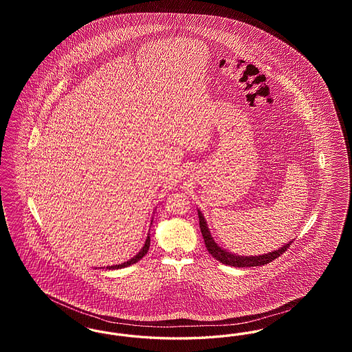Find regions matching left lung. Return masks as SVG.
Segmentation results:
<instances>
[{
  "label": "left lung",
  "mask_w": 352,
  "mask_h": 352,
  "mask_svg": "<svg viewBox=\"0 0 352 352\" xmlns=\"http://www.w3.org/2000/svg\"><path fill=\"white\" fill-rule=\"evenodd\" d=\"M198 218H199V226H201V236L204 239V244L207 251L211 253V256L214 258H217L219 263L226 264V265H231L236 268H251V267H261L269 264L270 261L276 260L278 256H281L293 241H289L287 244H284L281 248H278L277 251L269 252L264 254H258V256H239L231 252H227L223 250L221 247H219L218 243H215L214 237L210 234L207 221L203 217L201 210H198Z\"/></svg>",
  "instance_id": "left-lung-1"
}]
</instances>
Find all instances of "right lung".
<instances>
[{
	"label": "right lung",
	"instance_id": "right-lung-1",
	"mask_svg": "<svg viewBox=\"0 0 352 352\" xmlns=\"http://www.w3.org/2000/svg\"><path fill=\"white\" fill-rule=\"evenodd\" d=\"M153 221V220H151ZM149 247H151V236L148 234V237H146V240H145V244H144V247L140 250V252L132 257L131 260H128V261H125V263H122V264H118V265H111V267H107V269H121V268H126V267H129V265H132V264H135L137 261H140L148 251H149Z\"/></svg>",
	"mask_w": 352,
	"mask_h": 352
}]
</instances>
